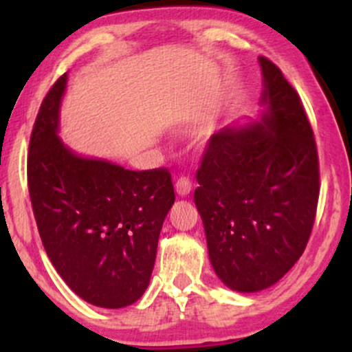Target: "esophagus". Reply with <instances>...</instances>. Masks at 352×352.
Returning a JSON list of instances; mask_svg holds the SVG:
<instances>
[{
	"mask_svg": "<svg viewBox=\"0 0 352 352\" xmlns=\"http://www.w3.org/2000/svg\"><path fill=\"white\" fill-rule=\"evenodd\" d=\"M175 190L180 197H187L192 192V180L188 177H180L175 184Z\"/></svg>",
	"mask_w": 352,
	"mask_h": 352,
	"instance_id": "34e87169",
	"label": "esophagus"
}]
</instances>
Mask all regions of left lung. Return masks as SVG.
<instances>
[{"label":"left lung","instance_id":"left-lung-1","mask_svg":"<svg viewBox=\"0 0 352 352\" xmlns=\"http://www.w3.org/2000/svg\"><path fill=\"white\" fill-rule=\"evenodd\" d=\"M260 66L261 122L212 135L193 195L213 270L241 293L270 288L300 260L319 199L318 148L300 96L268 58Z\"/></svg>","mask_w":352,"mask_h":352}]
</instances>
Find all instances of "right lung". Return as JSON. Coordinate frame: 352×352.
Instances as JSON below:
<instances>
[{"label": "right lung", "instance_id": "add662e5", "mask_svg": "<svg viewBox=\"0 0 352 352\" xmlns=\"http://www.w3.org/2000/svg\"><path fill=\"white\" fill-rule=\"evenodd\" d=\"M63 74L31 132L28 188L52 266L84 301L124 308L147 289L157 243L175 201L167 168L127 170L71 152L58 137Z\"/></svg>", "mask_w": 352, "mask_h": 352}]
</instances>
